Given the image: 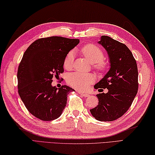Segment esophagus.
<instances>
[{"instance_id": "obj_1", "label": "esophagus", "mask_w": 155, "mask_h": 155, "mask_svg": "<svg viewBox=\"0 0 155 155\" xmlns=\"http://www.w3.org/2000/svg\"><path fill=\"white\" fill-rule=\"evenodd\" d=\"M78 93H79L81 96H83L84 97H89V94H88V93H81V91H78Z\"/></svg>"}]
</instances>
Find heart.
<instances>
[{"label": "heart", "instance_id": "b5f03b06", "mask_svg": "<svg viewBox=\"0 0 155 155\" xmlns=\"http://www.w3.org/2000/svg\"><path fill=\"white\" fill-rule=\"evenodd\" d=\"M80 52L85 58L91 62L95 63L94 67L99 71H105L107 68V63L103 61L104 53L101 49L97 46L88 44L84 46L80 49ZM74 62V52L70 51L66 55L63 66L66 69L72 68ZM94 78L92 74L81 72H73L68 75L67 81L69 85L74 88L79 90H84L92 84Z\"/></svg>", "mask_w": 155, "mask_h": 155}]
</instances>
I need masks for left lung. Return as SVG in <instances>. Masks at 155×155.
<instances>
[{
    "mask_svg": "<svg viewBox=\"0 0 155 155\" xmlns=\"http://www.w3.org/2000/svg\"><path fill=\"white\" fill-rule=\"evenodd\" d=\"M98 42L107 51L110 68L94 88H107L108 92L97 94L98 104L90 111L98 120L113 121L126 113L136 97L139 88L137 64L124 44L104 35Z\"/></svg>",
    "mask_w": 155,
    "mask_h": 155,
    "instance_id": "obj_1",
    "label": "left lung"
}]
</instances>
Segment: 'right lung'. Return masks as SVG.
<instances>
[{
  "instance_id": "right-lung-1",
  "label": "right lung",
  "mask_w": 155,
  "mask_h": 155,
  "mask_svg": "<svg viewBox=\"0 0 155 155\" xmlns=\"http://www.w3.org/2000/svg\"><path fill=\"white\" fill-rule=\"evenodd\" d=\"M78 43L79 39L42 38L25 52L18 68V92L26 108L35 117L50 121L61 115L68 93L74 90L67 85L57 89L52 86V78L64 72L66 55Z\"/></svg>"
}]
</instances>
